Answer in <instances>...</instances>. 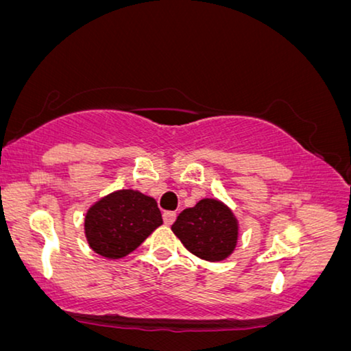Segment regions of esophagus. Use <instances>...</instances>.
I'll return each instance as SVG.
<instances>
[{
  "label": "esophagus",
  "instance_id": "1",
  "mask_svg": "<svg viewBox=\"0 0 351 351\" xmlns=\"http://www.w3.org/2000/svg\"><path fill=\"white\" fill-rule=\"evenodd\" d=\"M164 223L165 226H171V223L175 222V219H176V213H173V211H165L164 213Z\"/></svg>",
  "mask_w": 351,
  "mask_h": 351
}]
</instances>
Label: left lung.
Segmentation results:
<instances>
[{
	"mask_svg": "<svg viewBox=\"0 0 351 351\" xmlns=\"http://www.w3.org/2000/svg\"><path fill=\"white\" fill-rule=\"evenodd\" d=\"M171 230L189 252L208 261L226 260L238 241L237 217L214 198H203L184 209Z\"/></svg>",
	"mask_w": 351,
	"mask_h": 351,
	"instance_id": "left-lung-1",
	"label": "left lung"
}]
</instances>
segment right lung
I'll list each match as a JSON object with an SVG mask.
<instances>
[{"instance_id":"obj_1","label":"right lung","mask_w":351,"mask_h":351,"mask_svg":"<svg viewBox=\"0 0 351 351\" xmlns=\"http://www.w3.org/2000/svg\"><path fill=\"white\" fill-rule=\"evenodd\" d=\"M162 223L154 198L123 189L104 197L88 209L85 234L94 252L123 258L142 244Z\"/></svg>"}]
</instances>
